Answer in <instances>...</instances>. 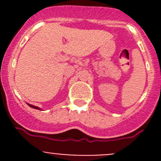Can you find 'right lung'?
<instances>
[{"label":"right lung","mask_w":161,"mask_h":161,"mask_svg":"<svg viewBox=\"0 0 161 161\" xmlns=\"http://www.w3.org/2000/svg\"><path fill=\"white\" fill-rule=\"evenodd\" d=\"M27 104L29 105V106L30 107V108H34V109H37V110H40V108H38V107H36V106H33V105H32V104H30V103H27Z\"/></svg>","instance_id":"add662e5"}]
</instances>
